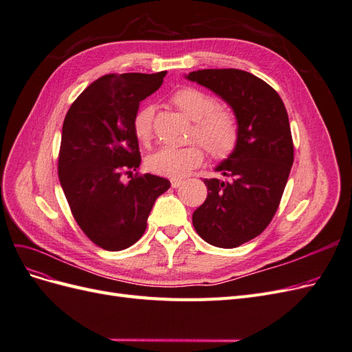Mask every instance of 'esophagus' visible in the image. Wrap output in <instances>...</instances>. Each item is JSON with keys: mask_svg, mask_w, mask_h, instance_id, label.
Here are the masks:
<instances>
[{"mask_svg": "<svg viewBox=\"0 0 352 352\" xmlns=\"http://www.w3.org/2000/svg\"><path fill=\"white\" fill-rule=\"evenodd\" d=\"M170 184H172L173 188H179L180 185L184 184V180L182 179H177V177H173V179H170Z\"/></svg>", "mask_w": 352, "mask_h": 352, "instance_id": "1", "label": "esophagus"}]
</instances>
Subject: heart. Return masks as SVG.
Returning a JSON list of instances; mask_svg holds the SVG:
<instances>
[{"label": "heart", "instance_id": "b5f03b06", "mask_svg": "<svg viewBox=\"0 0 352 352\" xmlns=\"http://www.w3.org/2000/svg\"><path fill=\"white\" fill-rule=\"evenodd\" d=\"M173 102L194 122L190 138L198 140L211 157L225 158L235 150L239 138L238 120L229 109L219 107L214 97L197 88H184L173 95ZM153 116L151 105H144L133 117V132L141 142L151 140ZM202 146L199 144L164 146L146 157V167L150 172L162 176H184L202 163Z\"/></svg>", "mask_w": 352, "mask_h": 352}]
</instances>
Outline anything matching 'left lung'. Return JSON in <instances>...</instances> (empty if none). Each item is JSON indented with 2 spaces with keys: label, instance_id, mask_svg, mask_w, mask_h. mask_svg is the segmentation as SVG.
I'll use <instances>...</instances> for the list:
<instances>
[{
  "label": "left lung",
  "instance_id": "obj_1",
  "mask_svg": "<svg viewBox=\"0 0 352 352\" xmlns=\"http://www.w3.org/2000/svg\"><path fill=\"white\" fill-rule=\"evenodd\" d=\"M185 78L214 92L239 124L235 150L214 168L226 179H204L208 195L192 214L206 242L236 248L258 236L279 207L294 163L289 119L279 94L248 72L204 69Z\"/></svg>",
  "mask_w": 352,
  "mask_h": 352
}]
</instances>
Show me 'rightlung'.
<instances>
[{"instance_id": "obj_1", "label": "right lung", "mask_w": 352, "mask_h": 352, "mask_svg": "<svg viewBox=\"0 0 352 352\" xmlns=\"http://www.w3.org/2000/svg\"><path fill=\"white\" fill-rule=\"evenodd\" d=\"M166 73L105 74L79 95L63 123L61 188L85 235L107 251L129 248L144 235L155 199L170 188L150 173L122 182L126 169L141 164L133 117Z\"/></svg>"}]
</instances>
